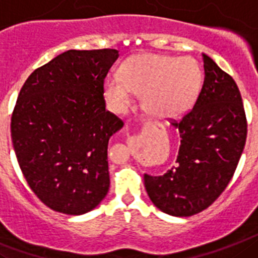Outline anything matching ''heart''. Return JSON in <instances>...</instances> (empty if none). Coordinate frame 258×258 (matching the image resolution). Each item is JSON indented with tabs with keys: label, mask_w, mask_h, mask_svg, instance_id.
I'll return each instance as SVG.
<instances>
[{
	"label": "heart",
	"mask_w": 258,
	"mask_h": 258,
	"mask_svg": "<svg viewBox=\"0 0 258 258\" xmlns=\"http://www.w3.org/2000/svg\"><path fill=\"white\" fill-rule=\"evenodd\" d=\"M201 84V69L192 58L139 54L120 66V78H105L104 93L109 106L123 113L131 105L134 93L143 91L145 110L156 118L169 119L182 115L192 106Z\"/></svg>",
	"instance_id": "obj_1"
}]
</instances>
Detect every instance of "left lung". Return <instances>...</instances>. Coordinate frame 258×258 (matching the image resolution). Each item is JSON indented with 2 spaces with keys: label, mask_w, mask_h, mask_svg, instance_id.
<instances>
[{
  "label": "left lung",
  "mask_w": 258,
  "mask_h": 258,
  "mask_svg": "<svg viewBox=\"0 0 258 258\" xmlns=\"http://www.w3.org/2000/svg\"><path fill=\"white\" fill-rule=\"evenodd\" d=\"M204 84L194 105L172 126L180 134L176 166L163 175L144 174L152 203L174 217L207 209L234 175L247 139V119L236 83L203 54Z\"/></svg>",
  "instance_id": "left-lung-1"
}]
</instances>
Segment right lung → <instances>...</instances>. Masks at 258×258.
Listing matches in <instances>:
<instances>
[{
	"label": "right lung",
	"instance_id": "obj_1",
	"mask_svg": "<svg viewBox=\"0 0 258 258\" xmlns=\"http://www.w3.org/2000/svg\"><path fill=\"white\" fill-rule=\"evenodd\" d=\"M115 49L67 50L36 69L18 96L11 139L27 183L46 207L80 216L109 191L107 144L123 122L105 109Z\"/></svg>",
	"mask_w": 258,
	"mask_h": 258
}]
</instances>
